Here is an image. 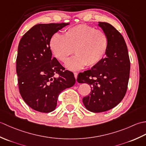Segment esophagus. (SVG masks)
<instances>
[{
	"mask_svg": "<svg viewBox=\"0 0 146 146\" xmlns=\"http://www.w3.org/2000/svg\"><path fill=\"white\" fill-rule=\"evenodd\" d=\"M74 76H75V78L76 80L77 76H78V73H77V72H74Z\"/></svg>",
	"mask_w": 146,
	"mask_h": 146,
	"instance_id": "obj_1",
	"label": "esophagus"
}]
</instances>
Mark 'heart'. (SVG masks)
I'll return each instance as SVG.
<instances>
[{"label": "heart", "instance_id": "heart-1", "mask_svg": "<svg viewBox=\"0 0 146 146\" xmlns=\"http://www.w3.org/2000/svg\"><path fill=\"white\" fill-rule=\"evenodd\" d=\"M108 46V37L104 31L86 24L69 27L63 35L54 34L49 41V47L58 60L66 61L75 52L76 54L66 63L71 70L85 66L93 67L102 61Z\"/></svg>", "mask_w": 146, "mask_h": 146}]
</instances>
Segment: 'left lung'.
Wrapping results in <instances>:
<instances>
[{"label":"left lung","mask_w":146,"mask_h":146,"mask_svg":"<svg viewBox=\"0 0 146 146\" xmlns=\"http://www.w3.org/2000/svg\"><path fill=\"white\" fill-rule=\"evenodd\" d=\"M108 39L106 57L90 70L80 73L77 82L91 86L83 103L89 111L103 112L113 108L122 100L129 79L130 60L125 40L122 35L107 23L99 22Z\"/></svg>","instance_id":"8db88e82"}]
</instances>
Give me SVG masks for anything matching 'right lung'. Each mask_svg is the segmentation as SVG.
<instances>
[{
  "label": "right lung",
  "instance_id": "right-lung-1",
  "mask_svg": "<svg viewBox=\"0 0 146 146\" xmlns=\"http://www.w3.org/2000/svg\"><path fill=\"white\" fill-rule=\"evenodd\" d=\"M68 23L39 24L24 34L18 46L16 72L19 93L33 110L53 111L58 96L75 83L73 73L52 58L49 41Z\"/></svg>",
  "mask_w": 146,
  "mask_h": 146
}]
</instances>
